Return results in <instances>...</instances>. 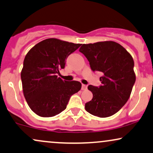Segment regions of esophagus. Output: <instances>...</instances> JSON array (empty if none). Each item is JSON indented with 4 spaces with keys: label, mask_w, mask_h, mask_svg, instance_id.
<instances>
[{
    "label": "esophagus",
    "mask_w": 153,
    "mask_h": 153,
    "mask_svg": "<svg viewBox=\"0 0 153 153\" xmlns=\"http://www.w3.org/2000/svg\"><path fill=\"white\" fill-rule=\"evenodd\" d=\"M82 90H86V89H87V85H85V84H82Z\"/></svg>",
    "instance_id": "1"
}]
</instances>
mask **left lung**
Listing matches in <instances>:
<instances>
[{"mask_svg": "<svg viewBox=\"0 0 153 153\" xmlns=\"http://www.w3.org/2000/svg\"><path fill=\"white\" fill-rule=\"evenodd\" d=\"M79 52L89 62L93 71H100L102 85H89L93 99L85 103L87 112L105 118L118 112L125 105L135 82L134 61L127 50L113 41L84 44Z\"/></svg>", "mask_w": 153, "mask_h": 153, "instance_id": "left-lung-1", "label": "left lung"}]
</instances>
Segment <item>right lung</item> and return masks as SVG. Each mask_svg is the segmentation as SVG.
Returning a JSON list of instances; mask_svg holds the SVG:
<instances>
[{"label":"right lung","instance_id":"right-lung-1","mask_svg":"<svg viewBox=\"0 0 153 153\" xmlns=\"http://www.w3.org/2000/svg\"><path fill=\"white\" fill-rule=\"evenodd\" d=\"M82 44L56 38L37 43L26 54L21 71L24 97L31 110L41 117H52L65 110L69 99L82 88L77 81L57 77L66 59Z\"/></svg>","mask_w":153,"mask_h":153}]
</instances>
